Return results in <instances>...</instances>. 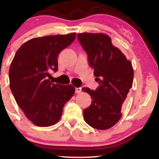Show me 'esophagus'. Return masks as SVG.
Wrapping results in <instances>:
<instances>
[{
    "label": "esophagus",
    "mask_w": 159,
    "mask_h": 159,
    "mask_svg": "<svg viewBox=\"0 0 159 159\" xmlns=\"http://www.w3.org/2000/svg\"><path fill=\"white\" fill-rule=\"evenodd\" d=\"M81 92V87H76L75 93H80Z\"/></svg>",
    "instance_id": "esophagus-1"
}]
</instances>
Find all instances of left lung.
Returning <instances> with one entry per match:
<instances>
[{"label":"left lung","instance_id":"8db88e82","mask_svg":"<svg viewBox=\"0 0 159 159\" xmlns=\"http://www.w3.org/2000/svg\"><path fill=\"white\" fill-rule=\"evenodd\" d=\"M77 38L99 84L96 90L82 88L92 98L91 105L83 111L84 118L94 129H110L121 118L122 105L132 87V65L106 34L82 33Z\"/></svg>","mask_w":159,"mask_h":159}]
</instances>
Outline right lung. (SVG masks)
<instances>
[{
    "label": "right lung",
    "instance_id": "1",
    "mask_svg": "<svg viewBox=\"0 0 159 159\" xmlns=\"http://www.w3.org/2000/svg\"><path fill=\"white\" fill-rule=\"evenodd\" d=\"M66 35L34 38L16 52L9 70L10 90L25 116L37 126H50L61 119L75 93L72 85L52 83L49 72L57 71V56L75 39Z\"/></svg>",
    "mask_w": 159,
    "mask_h": 159
}]
</instances>
